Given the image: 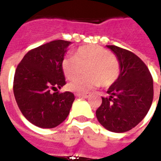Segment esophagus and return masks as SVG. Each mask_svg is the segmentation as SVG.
<instances>
[{"instance_id":"34e87169","label":"esophagus","mask_w":161,"mask_h":161,"mask_svg":"<svg viewBox=\"0 0 161 161\" xmlns=\"http://www.w3.org/2000/svg\"><path fill=\"white\" fill-rule=\"evenodd\" d=\"M77 97H83V98H88L90 96L87 94H76Z\"/></svg>"}]
</instances>
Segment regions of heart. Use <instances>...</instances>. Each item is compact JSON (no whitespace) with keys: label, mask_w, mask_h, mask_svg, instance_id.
<instances>
[{"label":"heart","mask_w":161,"mask_h":161,"mask_svg":"<svg viewBox=\"0 0 161 161\" xmlns=\"http://www.w3.org/2000/svg\"><path fill=\"white\" fill-rule=\"evenodd\" d=\"M62 70L68 79H75L86 68L84 77L68 84V90L74 93L84 94L102 84L109 86L118 78L120 64L117 58L108 50L100 46H81L73 56L64 58Z\"/></svg>","instance_id":"heart-1"}]
</instances>
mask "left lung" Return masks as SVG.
Listing matches in <instances>:
<instances>
[{
  "instance_id": "left-lung-1",
  "label": "left lung",
  "mask_w": 161,
  "mask_h": 161,
  "mask_svg": "<svg viewBox=\"0 0 161 161\" xmlns=\"http://www.w3.org/2000/svg\"><path fill=\"white\" fill-rule=\"evenodd\" d=\"M120 64L118 78L103 97L96 115L108 131L124 133L144 119L153 98V82L148 68L135 53L115 46H107Z\"/></svg>"
}]
</instances>
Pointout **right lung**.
Instances as JSON below:
<instances>
[{"label": "right lung", "mask_w": 161, "mask_h": 161, "mask_svg": "<svg viewBox=\"0 0 161 161\" xmlns=\"http://www.w3.org/2000/svg\"><path fill=\"white\" fill-rule=\"evenodd\" d=\"M71 42L58 40L31 50L17 66L14 94L25 118L41 128L62 123L70 113L75 97L54 92L65 84L62 60Z\"/></svg>", "instance_id": "1"}]
</instances>
